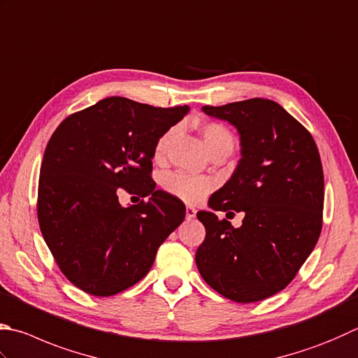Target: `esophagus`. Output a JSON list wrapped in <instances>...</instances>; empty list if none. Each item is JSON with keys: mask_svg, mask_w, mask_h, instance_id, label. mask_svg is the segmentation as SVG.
Wrapping results in <instances>:
<instances>
[{"mask_svg": "<svg viewBox=\"0 0 358 358\" xmlns=\"http://www.w3.org/2000/svg\"><path fill=\"white\" fill-rule=\"evenodd\" d=\"M185 217H187V220H192V218L196 217V208L187 207V208H185Z\"/></svg>", "mask_w": 358, "mask_h": 358, "instance_id": "esophagus-1", "label": "esophagus"}]
</instances>
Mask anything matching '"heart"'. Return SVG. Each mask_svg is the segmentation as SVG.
<instances>
[{"instance_id":"b5f03b06","label":"heart","mask_w":358,"mask_h":358,"mask_svg":"<svg viewBox=\"0 0 358 358\" xmlns=\"http://www.w3.org/2000/svg\"><path fill=\"white\" fill-rule=\"evenodd\" d=\"M198 131L210 156L215 152L232 151L235 138L227 126L218 123V121H199ZM174 132H176V129L171 127V129L165 131L157 138L156 145H154V159L162 160L165 157ZM164 188L168 194L187 202V204H198L212 192L213 182L207 178H199L184 171H178L168 174L164 180Z\"/></svg>"}]
</instances>
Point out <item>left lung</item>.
Returning a JSON list of instances; mask_svg holds the SVG:
<instances>
[{"mask_svg": "<svg viewBox=\"0 0 358 358\" xmlns=\"http://www.w3.org/2000/svg\"><path fill=\"white\" fill-rule=\"evenodd\" d=\"M202 112L237 127L241 145L237 168L208 207L245 218L235 229L213 212L196 213L206 227L194 257L199 274L231 301L266 299L294 279L320 238L324 174L318 148L271 99L204 106Z\"/></svg>", "mask_w": 358, "mask_h": 358, "instance_id": "left-lung-1", "label": "left lung"}]
</instances>
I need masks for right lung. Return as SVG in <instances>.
I'll list each match as a JSON object with an SVG mask.
<instances>
[{
	"mask_svg": "<svg viewBox=\"0 0 358 358\" xmlns=\"http://www.w3.org/2000/svg\"><path fill=\"white\" fill-rule=\"evenodd\" d=\"M188 106L154 107L110 96L66 117L43 154L37 217L54 260L73 285L112 296L150 271L185 206L156 190L154 145ZM120 187L148 197L123 208Z\"/></svg>",
	"mask_w": 358,
	"mask_h": 358,
	"instance_id": "add662e5",
	"label": "right lung"
}]
</instances>
